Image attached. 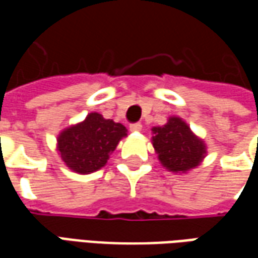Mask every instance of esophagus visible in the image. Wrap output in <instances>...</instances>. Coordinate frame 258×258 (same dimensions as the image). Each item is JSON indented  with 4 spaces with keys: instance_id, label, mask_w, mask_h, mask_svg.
Listing matches in <instances>:
<instances>
[{
    "instance_id": "1",
    "label": "esophagus",
    "mask_w": 258,
    "mask_h": 258,
    "mask_svg": "<svg viewBox=\"0 0 258 258\" xmlns=\"http://www.w3.org/2000/svg\"><path fill=\"white\" fill-rule=\"evenodd\" d=\"M130 130L131 131H134V133H138V131H141L142 130V124L141 123H134L130 125Z\"/></svg>"
}]
</instances>
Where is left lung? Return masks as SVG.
<instances>
[{
  "instance_id": "8db88e82",
  "label": "left lung",
  "mask_w": 258,
  "mask_h": 258,
  "mask_svg": "<svg viewBox=\"0 0 258 258\" xmlns=\"http://www.w3.org/2000/svg\"><path fill=\"white\" fill-rule=\"evenodd\" d=\"M152 144L159 160L168 171L186 173L198 167L206 156L205 141L190 131L189 125L177 116L162 127H153Z\"/></svg>"
}]
</instances>
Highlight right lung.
Returning <instances> with one entry per match:
<instances>
[{"label": "right lung", "instance_id": "1", "mask_svg": "<svg viewBox=\"0 0 258 258\" xmlns=\"http://www.w3.org/2000/svg\"><path fill=\"white\" fill-rule=\"evenodd\" d=\"M127 128L123 124L90 113L84 121L63 130L58 137V151L64 164L79 174H90L109 160Z\"/></svg>", "mask_w": 258, "mask_h": 258}]
</instances>
